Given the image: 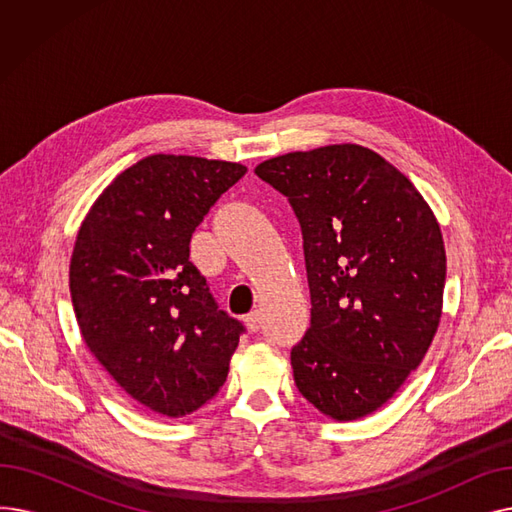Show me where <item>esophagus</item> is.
I'll use <instances>...</instances> for the list:
<instances>
[{"mask_svg":"<svg viewBox=\"0 0 512 512\" xmlns=\"http://www.w3.org/2000/svg\"><path fill=\"white\" fill-rule=\"evenodd\" d=\"M245 324L251 332H259L261 328V313L259 311H251L249 315H245Z\"/></svg>","mask_w":512,"mask_h":512,"instance_id":"34e87169","label":"esophagus"}]
</instances>
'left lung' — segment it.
I'll return each instance as SVG.
<instances>
[{
	"mask_svg": "<svg viewBox=\"0 0 512 512\" xmlns=\"http://www.w3.org/2000/svg\"><path fill=\"white\" fill-rule=\"evenodd\" d=\"M255 174L303 232L311 326L290 351L294 384L338 421L378 411L442 317L446 253L432 209L382 155L351 143L272 157Z\"/></svg>",
	"mask_w": 512,
	"mask_h": 512,
	"instance_id": "8db88e82",
	"label": "left lung"
}]
</instances>
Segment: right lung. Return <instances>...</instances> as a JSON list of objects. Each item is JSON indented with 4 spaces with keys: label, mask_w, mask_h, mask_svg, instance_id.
<instances>
[{
    "label": "right lung",
    "mask_w": 512,
    "mask_h": 512,
    "mask_svg": "<svg viewBox=\"0 0 512 512\" xmlns=\"http://www.w3.org/2000/svg\"><path fill=\"white\" fill-rule=\"evenodd\" d=\"M245 174L230 161L145 157L78 230L70 294L80 334L118 386L159 415H188L218 394L247 332L188 259L197 226Z\"/></svg>",
    "instance_id": "add662e5"
}]
</instances>
